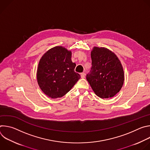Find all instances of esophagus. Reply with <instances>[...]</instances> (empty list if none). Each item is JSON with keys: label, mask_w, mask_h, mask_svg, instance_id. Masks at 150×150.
I'll return each instance as SVG.
<instances>
[{"label": "esophagus", "mask_w": 150, "mask_h": 150, "mask_svg": "<svg viewBox=\"0 0 150 150\" xmlns=\"http://www.w3.org/2000/svg\"><path fill=\"white\" fill-rule=\"evenodd\" d=\"M85 73L82 72V73H81V78H85Z\"/></svg>", "instance_id": "1"}]
</instances>
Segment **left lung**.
<instances>
[{
    "instance_id": "1",
    "label": "left lung",
    "mask_w": 150,
    "mask_h": 150,
    "mask_svg": "<svg viewBox=\"0 0 150 150\" xmlns=\"http://www.w3.org/2000/svg\"><path fill=\"white\" fill-rule=\"evenodd\" d=\"M91 57L92 67L86 78L93 91L101 98L114 97L121 90L125 79L120 61L109 49L96 46Z\"/></svg>"
}]
</instances>
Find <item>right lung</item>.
<instances>
[{
	"instance_id": "add662e5",
	"label": "right lung",
	"mask_w": 150,
	"mask_h": 150,
	"mask_svg": "<svg viewBox=\"0 0 150 150\" xmlns=\"http://www.w3.org/2000/svg\"><path fill=\"white\" fill-rule=\"evenodd\" d=\"M71 56V50L56 46L47 51L39 61L37 82L41 91L51 98L65 96L81 78L74 71L76 64Z\"/></svg>"
}]
</instances>
